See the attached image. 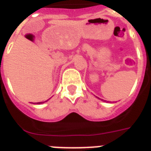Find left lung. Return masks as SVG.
Listing matches in <instances>:
<instances>
[{"instance_id": "left-lung-1", "label": "left lung", "mask_w": 151, "mask_h": 151, "mask_svg": "<svg viewBox=\"0 0 151 151\" xmlns=\"http://www.w3.org/2000/svg\"><path fill=\"white\" fill-rule=\"evenodd\" d=\"M97 98H98V97H97Z\"/></svg>"}]
</instances>
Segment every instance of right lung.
Masks as SVG:
<instances>
[{
	"label": "right lung",
	"instance_id": "obj_1",
	"mask_svg": "<svg viewBox=\"0 0 151 151\" xmlns=\"http://www.w3.org/2000/svg\"><path fill=\"white\" fill-rule=\"evenodd\" d=\"M47 101H45V102H47ZM43 103H44V102H43ZM43 102H39V103H37V104H43Z\"/></svg>",
	"mask_w": 151,
	"mask_h": 151
}]
</instances>
